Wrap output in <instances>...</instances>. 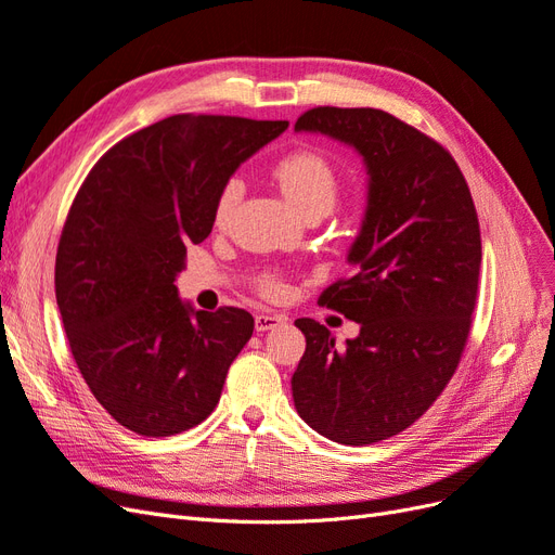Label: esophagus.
<instances>
[{"instance_id": "esophagus-1", "label": "esophagus", "mask_w": 555, "mask_h": 555, "mask_svg": "<svg viewBox=\"0 0 555 555\" xmlns=\"http://www.w3.org/2000/svg\"><path fill=\"white\" fill-rule=\"evenodd\" d=\"M284 322H287V319H284L282 314L259 312V314L255 317V328H257L259 333H263V331H271V328H275V326H280V324H284Z\"/></svg>"}]
</instances>
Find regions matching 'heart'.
I'll use <instances>...</instances> for the list:
<instances>
[{
	"label": "heart",
	"mask_w": 555,
	"mask_h": 555,
	"mask_svg": "<svg viewBox=\"0 0 555 555\" xmlns=\"http://www.w3.org/2000/svg\"><path fill=\"white\" fill-rule=\"evenodd\" d=\"M278 180L284 196L289 198V204L304 215L312 212H328L335 206V198H338L340 184L338 176H335L331 162L314 153V150H298V153H292L284 157L278 164ZM243 196V180L241 178H231L220 196H217V206H215V222L222 224L231 210L236 208V204ZM261 292L271 298H278L284 294V284L278 278H266L261 282Z\"/></svg>",
	"instance_id": "b5f03b06"
}]
</instances>
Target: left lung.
<instances>
[{
	"mask_svg": "<svg viewBox=\"0 0 555 555\" xmlns=\"http://www.w3.org/2000/svg\"><path fill=\"white\" fill-rule=\"evenodd\" d=\"M294 129L354 147L367 171L347 255L357 273L319 296L361 331L340 349L324 324L296 319L306 354L294 405L333 442L373 444L412 426L456 373L479 284L477 210L447 150L379 108L319 106Z\"/></svg>",
	"mask_w": 555,
	"mask_h": 555,
	"instance_id": "left-lung-1",
	"label": "left lung"
}]
</instances>
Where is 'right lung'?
Here are the masks:
<instances>
[{"mask_svg": "<svg viewBox=\"0 0 555 555\" xmlns=\"http://www.w3.org/2000/svg\"><path fill=\"white\" fill-rule=\"evenodd\" d=\"M287 120L171 115L115 143L66 215L55 259L64 333L92 396L145 435L198 426L251 338L241 308L194 310L176 278L208 238L217 196Z\"/></svg>", "mask_w": 555, "mask_h": 555, "instance_id": "add662e5", "label": "right lung"}]
</instances>
